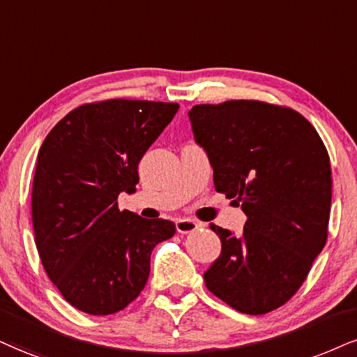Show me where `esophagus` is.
Segmentation results:
<instances>
[{
    "mask_svg": "<svg viewBox=\"0 0 357 357\" xmlns=\"http://www.w3.org/2000/svg\"><path fill=\"white\" fill-rule=\"evenodd\" d=\"M175 227H177L178 233H192V231L199 230L202 225L199 222H195V220L180 218V220H177V223H175Z\"/></svg>",
    "mask_w": 357,
    "mask_h": 357,
    "instance_id": "1",
    "label": "esophagus"
}]
</instances>
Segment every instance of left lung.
<instances>
[{"instance_id":"left-lung-1","label":"left lung","mask_w":357,"mask_h":357,"mask_svg":"<svg viewBox=\"0 0 357 357\" xmlns=\"http://www.w3.org/2000/svg\"><path fill=\"white\" fill-rule=\"evenodd\" d=\"M188 117L215 190L246 215L241 236L210 225L222 255L205 271L206 288L240 313H270L291 300L326 245V147L311 122L284 105L227 100L193 105Z\"/></svg>"}]
</instances>
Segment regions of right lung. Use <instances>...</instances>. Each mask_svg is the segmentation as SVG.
<instances>
[{"label": "right lung", "mask_w": 357, "mask_h": 357, "mask_svg": "<svg viewBox=\"0 0 357 357\" xmlns=\"http://www.w3.org/2000/svg\"><path fill=\"white\" fill-rule=\"evenodd\" d=\"M177 111L178 104L153 100L82 104L39 149L34 241L50 280L79 311L124 310L147 283L153 246L174 236L169 220L119 210L117 197L135 192L140 158Z\"/></svg>", "instance_id": "obj_1"}]
</instances>
